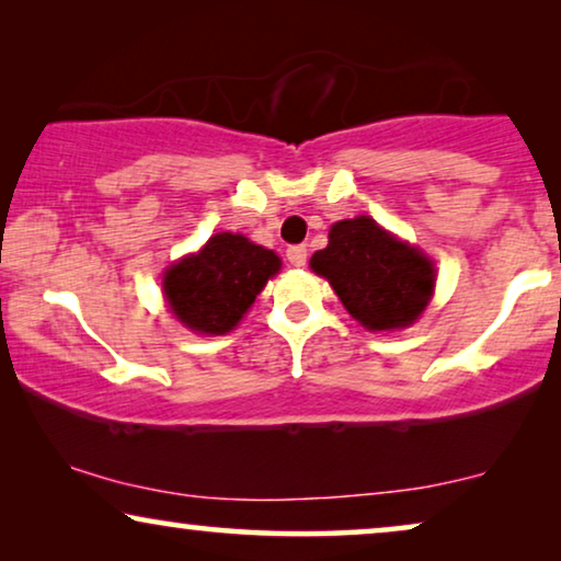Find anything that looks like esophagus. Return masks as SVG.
I'll return each mask as SVG.
<instances>
[{
    "instance_id": "esophagus-1",
    "label": "esophagus",
    "mask_w": 561,
    "mask_h": 561,
    "mask_svg": "<svg viewBox=\"0 0 561 561\" xmlns=\"http://www.w3.org/2000/svg\"><path fill=\"white\" fill-rule=\"evenodd\" d=\"M286 257L294 267H304L306 257H309V250H306V244H294V248L286 250Z\"/></svg>"
}]
</instances>
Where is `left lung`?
<instances>
[{
	"instance_id": "obj_1",
	"label": "left lung",
	"mask_w": 561,
	"mask_h": 561,
	"mask_svg": "<svg viewBox=\"0 0 561 561\" xmlns=\"http://www.w3.org/2000/svg\"><path fill=\"white\" fill-rule=\"evenodd\" d=\"M311 271L329 280L352 319L370 332L411 327L436 283L432 260L370 217L332 225L327 248L311 255Z\"/></svg>"
}]
</instances>
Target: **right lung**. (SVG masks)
<instances>
[{
	"instance_id": "1",
	"label": "right lung",
	"mask_w": 561,
	"mask_h": 561,
	"mask_svg": "<svg viewBox=\"0 0 561 561\" xmlns=\"http://www.w3.org/2000/svg\"><path fill=\"white\" fill-rule=\"evenodd\" d=\"M280 257L244 234L219 232L196 255L173 263L163 275V294L173 317L196 334H227L255 304Z\"/></svg>"
}]
</instances>
